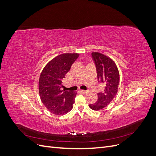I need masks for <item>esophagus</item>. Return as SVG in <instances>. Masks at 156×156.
Returning a JSON list of instances; mask_svg holds the SVG:
<instances>
[{"mask_svg":"<svg viewBox=\"0 0 156 156\" xmlns=\"http://www.w3.org/2000/svg\"><path fill=\"white\" fill-rule=\"evenodd\" d=\"M80 91H81L82 93H87V90H80Z\"/></svg>","mask_w":156,"mask_h":156,"instance_id":"esophagus-1","label":"esophagus"}]
</instances>
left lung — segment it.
<instances>
[{
	"label": "left lung",
	"mask_w": 156,
	"mask_h": 156,
	"mask_svg": "<svg viewBox=\"0 0 156 156\" xmlns=\"http://www.w3.org/2000/svg\"><path fill=\"white\" fill-rule=\"evenodd\" d=\"M92 58L96 69L98 79L104 89L98 93V100L90 104L92 110L98 111L107 106L115 98L118 91L120 75L114 61L100 53H92Z\"/></svg>",
	"instance_id": "1"
}]
</instances>
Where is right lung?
<instances>
[{"label":"right lung","instance_id":"right-lung-1","mask_svg":"<svg viewBox=\"0 0 156 156\" xmlns=\"http://www.w3.org/2000/svg\"><path fill=\"white\" fill-rule=\"evenodd\" d=\"M79 55L65 53L56 56L47 64L39 79L41 100L48 109L62 115L72 109L77 92L61 90L62 80Z\"/></svg>","mask_w":156,"mask_h":156}]
</instances>
